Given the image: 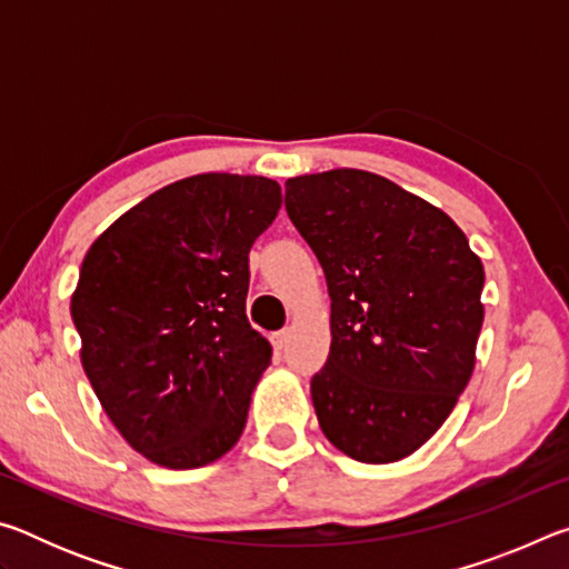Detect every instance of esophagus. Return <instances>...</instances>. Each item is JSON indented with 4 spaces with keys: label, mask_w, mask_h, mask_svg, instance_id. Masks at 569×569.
<instances>
[{
    "label": "esophagus",
    "mask_w": 569,
    "mask_h": 569,
    "mask_svg": "<svg viewBox=\"0 0 569 569\" xmlns=\"http://www.w3.org/2000/svg\"><path fill=\"white\" fill-rule=\"evenodd\" d=\"M288 336H291V333H288L286 329H283V331H276V333L271 336V343H273V349H278V351L286 349V343H288Z\"/></svg>",
    "instance_id": "34e87169"
}]
</instances>
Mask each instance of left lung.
Segmentation results:
<instances>
[{
    "label": "left lung",
    "instance_id": "1",
    "mask_svg": "<svg viewBox=\"0 0 569 569\" xmlns=\"http://www.w3.org/2000/svg\"><path fill=\"white\" fill-rule=\"evenodd\" d=\"M286 210L331 296V351L311 379L326 439L366 465L409 457L475 371L485 268L455 220L373 172L286 180Z\"/></svg>",
    "mask_w": 569,
    "mask_h": 569
}]
</instances>
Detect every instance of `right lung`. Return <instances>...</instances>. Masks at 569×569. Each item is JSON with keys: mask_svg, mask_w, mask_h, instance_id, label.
<instances>
[{"mask_svg": "<svg viewBox=\"0 0 569 569\" xmlns=\"http://www.w3.org/2000/svg\"><path fill=\"white\" fill-rule=\"evenodd\" d=\"M281 188L206 172L172 182L94 240L72 296L82 366L128 445L206 467L243 435L271 343L246 316L248 253Z\"/></svg>", "mask_w": 569, "mask_h": 569, "instance_id": "1", "label": "right lung"}]
</instances>
